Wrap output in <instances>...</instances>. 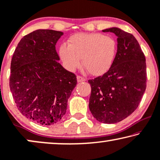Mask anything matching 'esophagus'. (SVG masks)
Masks as SVG:
<instances>
[{
    "instance_id": "obj_1",
    "label": "esophagus",
    "mask_w": 160,
    "mask_h": 160,
    "mask_svg": "<svg viewBox=\"0 0 160 160\" xmlns=\"http://www.w3.org/2000/svg\"><path fill=\"white\" fill-rule=\"evenodd\" d=\"M77 80H78V82L86 81V78H82V77H80V76H78V77H77Z\"/></svg>"
}]
</instances>
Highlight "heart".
Instances as JSON below:
<instances>
[{
    "instance_id": "heart-1",
    "label": "heart",
    "mask_w": 160,
    "mask_h": 160,
    "mask_svg": "<svg viewBox=\"0 0 160 160\" xmlns=\"http://www.w3.org/2000/svg\"><path fill=\"white\" fill-rule=\"evenodd\" d=\"M117 52L114 38L99 33H78L68 40V45L61 44L59 56L69 71L83 67L91 74L99 76L107 72L113 63Z\"/></svg>"
}]
</instances>
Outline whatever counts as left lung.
I'll return each instance as SVG.
<instances>
[{
	"label": "left lung",
	"mask_w": 160,
	"mask_h": 160,
	"mask_svg": "<svg viewBox=\"0 0 160 160\" xmlns=\"http://www.w3.org/2000/svg\"><path fill=\"white\" fill-rule=\"evenodd\" d=\"M117 37V52L111 67L89 80V109L99 122L115 123L137 109L146 88V58L132 34L118 28L102 30Z\"/></svg>",
	"instance_id": "1"
}]
</instances>
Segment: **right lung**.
I'll return each instance as SVG.
<instances>
[{"label": "right lung", "mask_w": 160, "mask_h": 160, "mask_svg": "<svg viewBox=\"0 0 160 160\" xmlns=\"http://www.w3.org/2000/svg\"><path fill=\"white\" fill-rule=\"evenodd\" d=\"M61 31L39 29L22 38L11 63L10 90L23 116L42 125L58 122L77 85L55 50Z\"/></svg>", "instance_id": "right-lung-1"}]
</instances>
